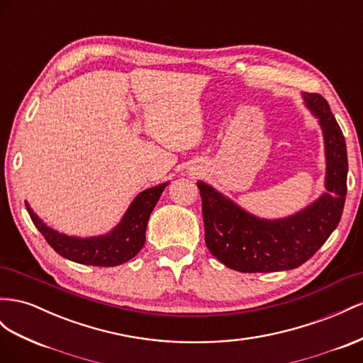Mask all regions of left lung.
<instances>
[{
	"instance_id": "1",
	"label": "left lung",
	"mask_w": 363,
	"mask_h": 363,
	"mask_svg": "<svg viewBox=\"0 0 363 363\" xmlns=\"http://www.w3.org/2000/svg\"><path fill=\"white\" fill-rule=\"evenodd\" d=\"M302 99L324 135L327 192L318 200L289 217L267 220L242 209L211 184L197 182L206 246L229 269L244 273L296 269L319 250L340 221L348 172L344 134L324 97L302 93Z\"/></svg>"
}]
</instances>
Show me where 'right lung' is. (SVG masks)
<instances>
[{"label":"right lung","instance_id":"1","mask_svg":"<svg viewBox=\"0 0 363 363\" xmlns=\"http://www.w3.org/2000/svg\"><path fill=\"white\" fill-rule=\"evenodd\" d=\"M169 182L140 192L126 209L121 223L105 235L97 237H70L57 232L38 217L26 201V208L38 230L61 257L97 267H114L130 261L145 244V232L152 209Z\"/></svg>","mask_w":363,"mask_h":363}]
</instances>
